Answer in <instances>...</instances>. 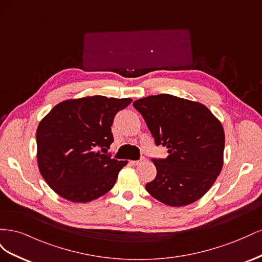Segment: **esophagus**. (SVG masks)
I'll return each mask as SVG.
<instances>
[{
    "instance_id": "1",
    "label": "esophagus",
    "mask_w": 262,
    "mask_h": 262,
    "mask_svg": "<svg viewBox=\"0 0 262 262\" xmlns=\"http://www.w3.org/2000/svg\"><path fill=\"white\" fill-rule=\"evenodd\" d=\"M145 161V157H142L141 160H139V161H132L131 163H132V165H134V166H138V165H140V164H142Z\"/></svg>"
}]
</instances>
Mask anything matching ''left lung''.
I'll use <instances>...</instances> for the list:
<instances>
[{"label":"left lung","instance_id":"left-lung-1","mask_svg":"<svg viewBox=\"0 0 262 262\" xmlns=\"http://www.w3.org/2000/svg\"><path fill=\"white\" fill-rule=\"evenodd\" d=\"M155 144L167 147L166 158H152L157 173L145 186L155 199L184 207L208 192L223 167L225 145L221 122L200 102L169 94L138 99Z\"/></svg>","mask_w":262,"mask_h":262}]
</instances>
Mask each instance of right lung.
Returning <instances> with one entry per match:
<instances>
[{"instance_id": "add662e5", "label": "right lung", "mask_w": 262, "mask_h": 262, "mask_svg": "<svg viewBox=\"0 0 262 262\" xmlns=\"http://www.w3.org/2000/svg\"><path fill=\"white\" fill-rule=\"evenodd\" d=\"M130 98L92 96L54 106L38 125L37 161L55 193L72 202H90L107 193L126 161L108 153L112 125Z\"/></svg>"}]
</instances>
